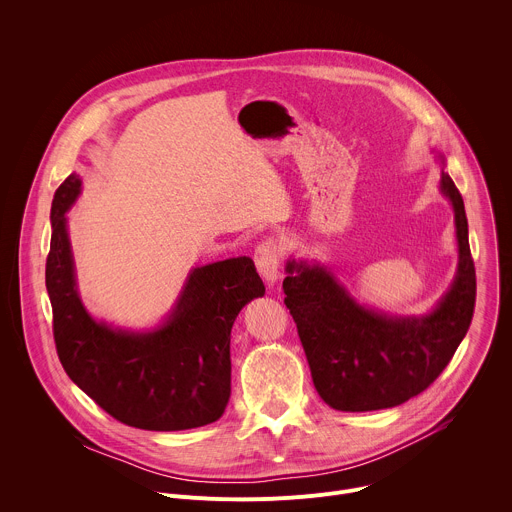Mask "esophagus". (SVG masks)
Segmentation results:
<instances>
[{"label":"esophagus","mask_w":512,"mask_h":512,"mask_svg":"<svg viewBox=\"0 0 512 512\" xmlns=\"http://www.w3.org/2000/svg\"><path fill=\"white\" fill-rule=\"evenodd\" d=\"M281 257H283V247L275 239H267L261 245H257V249H255V257L253 259H255L257 271L271 285L279 279Z\"/></svg>","instance_id":"34e87169"}]
</instances>
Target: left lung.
<instances>
[{"label":"left lung","instance_id":"left-lung-1","mask_svg":"<svg viewBox=\"0 0 512 512\" xmlns=\"http://www.w3.org/2000/svg\"><path fill=\"white\" fill-rule=\"evenodd\" d=\"M442 164L444 156L437 154ZM440 192L454 208L458 269L450 289L423 316H391L358 304L334 273L289 257L285 306L294 316L314 387L338 411L397 407L425 391L464 340L476 302V271L464 200L442 170Z\"/></svg>","mask_w":512,"mask_h":512}]
</instances>
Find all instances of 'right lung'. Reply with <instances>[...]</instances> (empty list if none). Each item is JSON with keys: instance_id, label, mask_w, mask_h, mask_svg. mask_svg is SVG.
Listing matches in <instances>:
<instances>
[{"instance_id": "1", "label": "right lung", "mask_w": 512, "mask_h": 512, "mask_svg": "<svg viewBox=\"0 0 512 512\" xmlns=\"http://www.w3.org/2000/svg\"><path fill=\"white\" fill-rule=\"evenodd\" d=\"M81 194L70 174L50 210L46 289L54 342L70 381L117 421L148 431L202 427L231 397V330L239 312L265 296L251 257L208 263L188 273L166 320L152 330L95 320L77 287L66 212Z\"/></svg>"}]
</instances>
